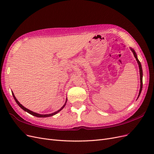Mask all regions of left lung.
I'll use <instances>...</instances> for the list:
<instances>
[{
    "instance_id": "left-lung-1",
    "label": "left lung",
    "mask_w": 154,
    "mask_h": 154,
    "mask_svg": "<svg viewBox=\"0 0 154 154\" xmlns=\"http://www.w3.org/2000/svg\"><path fill=\"white\" fill-rule=\"evenodd\" d=\"M130 49H131V51H132V53L134 54V57L136 58L137 62V63L139 65V72H140V82H141V87H140V90H139V95H138V97H137V99L138 97H139V96H140V94L141 92V91H142V88H143V70H142V67H141V62H139V60H138L137 57V54L136 53V52H135V51L134 49H132V48H130Z\"/></svg>"
}]
</instances>
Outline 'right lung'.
Wrapping results in <instances>:
<instances>
[{"mask_svg":"<svg viewBox=\"0 0 154 154\" xmlns=\"http://www.w3.org/2000/svg\"><path fill=\"white\" fill-rule=\"evenodd\" d=\"M12 95H13V97H14V99H15V101L17 102V103L18 105H19V106L20 107L21 109H22L26 111L27 112H28L29 114H31V115H32V116H36V117H38V118H46V117H50V116H54V115H55V114H57L58 112H60V110H62L64 108V106H65V105H66V103H67V100H66V103H65V104L63 105V106L62 107V108L60 109V110H58V111L55 112H53V113H52V114H37V113H36V112H32V111H31L30 110L26 109V107H24V106H22V105L19 103V102H18V101L17 100V98L15 97V95H14V94H13V92H12Z\"/></svg>","mask_w":154,"mask_h":154,"instance_id":"right-lung-1","label":"right lung"}]
</instances>
